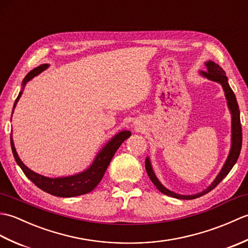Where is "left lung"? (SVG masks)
Returning a JSON list of instances; mask_svg holds the SVG:
<instances>
[{
	"label": "left lung",
	"instance_id": "8db88e82",
	"mask_svg": "<svg viewBox=\"0 0 248 248\" xmlns=\"http://www.w3.org/2000/svg\"><path fill=\"white\" fill-rule=\"evenodd\" d=\"M205 66H207V71H200V75H202L203 78H207L209 80L214 81L219 83L222 85L224 92H225V97L226 100H227V105L228 108L230 110L231 114V147H230V151L227 160H226L225 164L222 168V170L219 171L217 178L214 179V181L210 184V186H208L204 191L194 194V195H180L177 194L175 192H171L170 189H167L164 186H162V183L159 181V179L156 178L155 175L154 170H152L151 163L149 157H146L145 161V167L147 173L150 178V180L152 183L155 184L156 188L163 194L167 195V196H170L173 198H178V199H195L198 198L202 195L209 193L210 191L217 186V184L223 180V179L228 175L229 171L231 170V168L233 167V165L236 163L239 159L241 148H242V128H241V120H240V109H239V105L238 102H236V99L234 93L232 92V89L230 88L229 84H228V78L226 77L225 71L220 68L217 64H215L214 62L209 61L205 62Z\"/></svg>",
	"mask_w": 248,
	"mask_h": 248
}]
</instances>
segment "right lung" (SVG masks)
I'll list each match as a JSON object with an SVG mask.
<instances>
[{
    "mask_svg": "<svg viewBox=\"0 0 248 248\" xmlns=\"http://www.w3.org/2000/svg\"><path fill=\"white\" fill-rule=\"evenodd\" d=\"M48 67V64L40 65L38 67H36L35 69L30 71L22 81V91L26 83L31 81L34 77L38 76L39 73L46 70ZM22 91L19 93V96L16 99L14 109L16 104L18 102V100L21 97V94H22ZM130 131H121V132L116 134L112 140H108V143L105 144L103 148L98 152V155L94 157L93 164L89 166L87 170L80 173H77V175L61 178H49L41 176L39 173H36L33 170H31L28 166H25L23 164V162L20 160L17 151H16L12 134H10V145H12L13 155L15 156L16 162H17V164L20 166L21 170H22L24 175L28 177L36 186H38L40 189H43V191L51 195H54V196L57 197H76L92 192L93 189L98 186L99 182L101 181L108 166L109 165L110 160L113 159L115 152L117 151L120 145L123 144L125 140L130 138Z\"/></svg>",
    "mask_w": 248,
    "mask_h": 248,
    "instance_id": "right-lung-1",
    "label": "right lung"
}]
</instances>
